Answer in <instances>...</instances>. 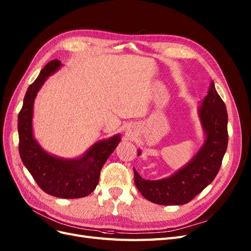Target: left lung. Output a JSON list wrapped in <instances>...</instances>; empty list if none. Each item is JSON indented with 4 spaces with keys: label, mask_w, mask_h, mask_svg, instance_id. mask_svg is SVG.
<instances>
[{
    "label": "left lung",
    "mask_w": 251,
    "mask_h": 251,
    "mask_svg": "<svg viewBox=\"0 0 251 251\" xmlns=\"http://www.w3.org/2000/svg\"><path fill=\"white\" fill-rule=\"evenodd\" d=\"M200 117L205 142L189 164L170 177L159 180L142 178L134 169V180L140 193L151 202L162 205L185 204L210 185L219 172L227 149V112L215 89L214 82L201 102ZM140 151H138V155Z\"/></svg>",
    "instance_id": "obj_1"
}]
</instances>
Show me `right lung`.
I'll return each mask as SVG.
<instances>
[{
    "instance_id": "1",
    "label": "right lung",
    "mask_w": 251,
    "mask_h": 251,
    "mask_svg": "<svg viewBox=\"0 0 251 251\" xmlns=\"http://www.w3.org/2000/svg\"><path fill=\"white\" fill-rule=\"evenodd\" d=\"M61 66L55 59L42 68L37 79L25 92L19 113V151L24 165L42 191L60 198H80L89 195L100 180L103 164L120 141L119 135L94 144L82 158L59 159L43 151L33 138L32 115L36 94L47 77Z\"/></svg>"
}]
</instances>
